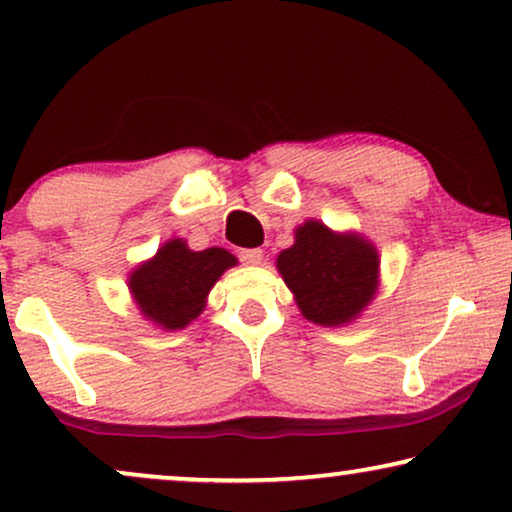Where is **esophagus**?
<instances>
[{
  "mask_svg": "<svg viewBox=\"0 0 512 512\" xmlns=\"http://www.w3.org/2000/svg\"><path fill=\"white\" fill-rule=\"evenodd\" d=\"M240 261L244 265H261L263 251L261 249H242L240 251Z\"/></svg>",
  "mask_w": 512,
  "mask_h": 512,
  "instance_id": "esophagus-1",
  "label": "esophagus"
}]
</instances>
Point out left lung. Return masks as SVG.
<instances>
[{
  "mask_svg": "<svg viewBox=\"0 0 512 512\" xmlns=\"http://www.w3.org/2000/svg\"><path fill=\"white\" fill-rule=\"evenodd\" d=\"M277 270L300 314L328 328L359 319L380 289L375 244L361 233H338L317 219L293 230V244L279 251Z\"/></svg>",
  "mask_w": 512,
  "mask_h": 512,
  "instance_id": "obj_1",
  "label": "left lung"
}]
</instances>
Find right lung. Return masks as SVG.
<instances>
[{
	"label": "right lung",
	"instance_id": "right-lung-1",
	"mask_svg": "<svg viewBox=\"0 0 512 512\" xmlns=\"http://www.w3.org/2000/svg\"><path fill=\"white\" fill-rule=\"evenodd\" d=\"M237 265L228 249L193 251L172 237L130 272L128 289L139 314L163 331H179L198 319L223 272Z\"/></svg>",
	"mask_w": 512,
	"mask_h": 512
}]
</instances>
